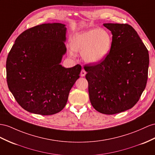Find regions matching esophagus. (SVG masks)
I'll return each instance as SVG.
<instances>
[{"label": "esophagus", "mask_w": 155, "mask_h": 155, "mask_svg": "<svg viewBox=\"0 0 155 155\" xmlns=\"http://www.w3.org/2000/svg\"><path fill=\"white\" fill-rule=\"evenodd\" d=\"M86 74V72L85 71V70L84 69H82V71H81V77H84Z\"/></svg>", "instance_id": "34e87169"}]
</instances>
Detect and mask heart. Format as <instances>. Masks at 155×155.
<instances>
[{
    "label": "heart",
    "mask_w": 155,
    "mask_h": 155,
    "mask_svg": "<svg viewBox=\"0 0 155 155\" xmlns=\"http://www.w3.org/2000/svg\"><path fill=\"white\" fill-rule=\"evenodd\" d=\"M112 38L106 31L92 29L75 34L71 42V48L81 53L82 59L88 63L96 64L107 57L111 48ZM74 56L73 51H69Z\"/></svg>",
    "instance_id": "b5f03b06"
}]
</instances>
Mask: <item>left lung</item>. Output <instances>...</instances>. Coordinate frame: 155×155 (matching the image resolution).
Segmentation results:
<instances>
[{"label":"left lung","instance_id":"obj_1","mask_svg":"<svg viewBox=\"0 0 155 155\" xmlns=\"http://www.w3.org/2000/svg\"><path fill=\"white\" fill-rule=\"evenodd\" d=\"M113 35L109 54L99 64L84 66L90 100L103 114H114L137 104L147 84L149 51L128 24L104 23Z\"/></svg>","mask_w":155,"mask_h":155}]
</instances>
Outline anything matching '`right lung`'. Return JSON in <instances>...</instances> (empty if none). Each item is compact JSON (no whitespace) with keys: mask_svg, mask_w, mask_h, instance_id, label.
I'll list each match as a JSON object with an SVG mask.
<instances>
[{"mask_svg":"<svg viewBox=\"0 0 155 155\" xmlns=\"http://www.w3.org/2000/svg\"><path fill=\"white\" fill-rule=\"evenodd\" d=\"M66 33L65 24L44 23L15 39L6 60L7 83L27 111L51 115L65 107L82 69L80 65L65 68L60 64L67 51Z\"/></svg>","mask_w":155,"mask_h":155,"instance_id":"add662e5","label":"right lung"}]
</instances>
